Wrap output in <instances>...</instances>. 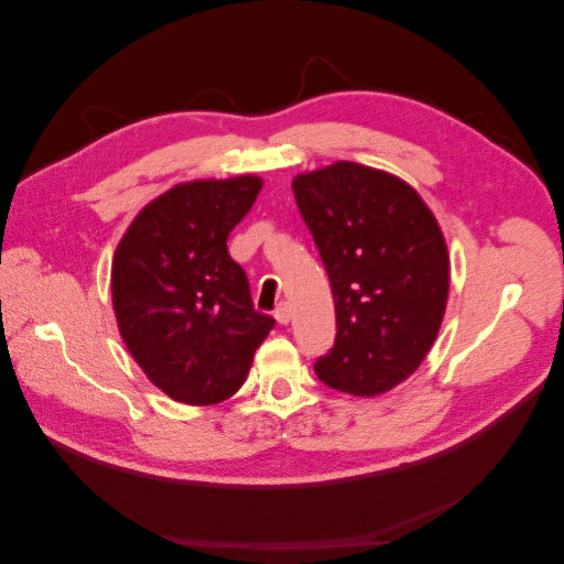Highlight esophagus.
<instances>
[{
  "instance_id": "esophagus-1",
  "label": "esophagus",
  "mask_w": 564,
  "mask_h": 564,
  "mask_svg": "<svg viewBox=\"0 0 564 564\" xmlns=\"http://www.w3.org/2000/svg\"><path fill=\"white\" fill-rule=\"evenodd\" d=\"M275 319H278L280 324H289V319H292V311H289L286 303H280V305H278V308H275Z\"/></svg>"
}]
</instances>
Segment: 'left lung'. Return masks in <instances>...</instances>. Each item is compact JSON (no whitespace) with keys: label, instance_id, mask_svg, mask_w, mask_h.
I'll list each match as a JSON object with an SVG mask.
<instances>
[{"label":"left lung","instance_id":"left-lung-1","mask_svg":"<svg viewBox=\"0 0 564 564\" xmlns=\"http://www.w3.org/2000/svg\"><path fill=\"white\" fill-rule=\"evenodd\" d=\"M294 195L336 308L334 346L315 373L350 395H379L423 362L437 336L449 292L445 237L414 187L362 164L301 174Z\"/></svg>","mask_w":564,"mask_h":564}]
</instances>
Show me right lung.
<instances>
[{
    "mask_svg": "<svg viewBox=\"0 0 564 564\" xmlns=\"http://www.w3.org/2000/svg\"><path fill=\"white\" fill-rule=\"evenodd\" d=\"M261 185L256 176L176 185L133 218L115 251L119 334L145 377L176 402L235 395L275 327L253 311L247 272L226 247Z\"/></svg>",
    "mask_w": 564,
    "mask_h": 564,
    "instance_id": "right-lung-1",
    "label": "right lung"
}]
</instances>
